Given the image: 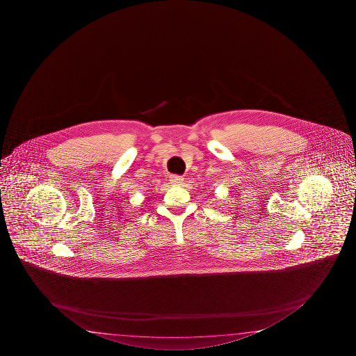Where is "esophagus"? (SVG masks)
<instances>
[{"label":"esophagus","mask_w":356,"mask_h":356,"mask_svg":"<svg viewBox=\"0 0 356 356\" xmlns=\"http://www.w3.org/2000/svg\"><path fill=\"white\" fill-rule=\"evenodd\" d=\"M184 181V178L181 175H170L169 177V181L173 184V186H181V183Z\"/></svg>","instance_id":"34e87169"}]
</instances>
